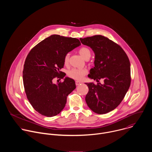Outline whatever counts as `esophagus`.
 Returning <instances> with one entry per match:
<instances>
[{
	"label": "esophagus",
	"mask_w": 152,
	"mask_h": 152,
	"mask_svg": "<svg viewBox=\"0 0 152 152\" xmlns=\"http://www.w3.org/2000/svg\"><path fill=\"white\" fill-rule=\"evenodd\" d=\"M75 83H76V85L78 86V85H80V83H81V82H80V81H78V80H76V81L75 82Z\"/></svg>",
	"instance_id": "obj_1"
}]
</instances>
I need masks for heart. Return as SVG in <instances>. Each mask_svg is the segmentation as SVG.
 Listing matches in <instances>:
<instances>
[{"instance_id": "heart-1", "label": "heart", "mask_w": 152, "mask_h": 152, "mask_svg": "<svg viewBox=\"0 0 152 152\" xmlns=\"http://www.w3.org/2000/svg\"><path fill=\"white\" fill-rule=\"evenodd\" d=\"M79 53L85 59L88 58L89 59L91 56V51L87 48H81L79 50ZM69 58L70 56L69 53L65 55L64 58V62L65 65H68L69 62ZM87 70L85 69H72L68 72V76L73 79L80 80L87 74Z\"/></svg>"}]
</instances>
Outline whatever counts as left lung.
I'll return each mask as SVG.
<instances>
[{
    "mask_svg": "<svg viewBox=\"0 0 152 152\" xmlns=\"http://www.w3.org/2000/svg\"><path fill=\"white\" fill-rule=\"evenodd\" d=\"M83 45L90 47L95 54L94 67L88 77L98 82L85 83L89 91L85 97L88 106L95 113L104 114L120 104L131 85V64L123 49L117 43L98 35L80 38Z\"/></svg>",
    "mask_w": 152,
    "mask_h": 152,
    "instance_id": "1",
    "label": "left lung"
}]
</instances>
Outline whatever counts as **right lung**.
I'll return each instance as SVG.
<instances>
[{
	"mask_svg": "<svg viewBox=\"0 0 152 152\" xmlns=\"http://www.w3.org/2000/svg\"><path fill=\"white\" fill-rule=\"evenodd\" d=\"M75 38L52 35L41 41L28 55L23 71V80L27 98L40 114L51 117L59 114L67 102V96L75 88L73 79L65 77L55 84L52 80L63 79L65 55L80 45Z\"/></svg>",
	"mask_w": 152,
	"mask_h": 152,
	"instance_id": "add662e5",
	"label": "right lung"
}]
</instances>
